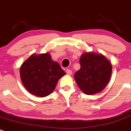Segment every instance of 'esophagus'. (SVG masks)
<instances>
[{"instance_id": "1", "label": "esophagus", "mask_w": 131, "mask_h": 131, "mask_svg": "<svg viewBox=\"0 0 131 131\" xmlns=\"http://www.w3.org/2000/svg\"><path fill=\"white\" fill-rule=\"evenodd\" d=\"M66 73L68 74V75H71L72 74V71L69 69H67L66 70Z\"/></svg>"}]
</instances>
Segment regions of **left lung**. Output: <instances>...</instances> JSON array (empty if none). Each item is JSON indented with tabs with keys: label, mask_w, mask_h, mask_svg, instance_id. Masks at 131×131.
I'll return each instance as SVG.
<instances>
[{
	"label": "left lung",
	"mask_w": 131,
	"mask_h": 131,
	"mask_svg": "<svg viewBox=\"0 0 131 131\" xmlns=\"http://www.w3.org/2000/svg\"><path fill=\"white\" fill-rule=\"evenodd\" d=\"M80 69L74 73L80 89L88 95L102 91L110 80L112 66L104 55L85 53L80 59Z\"/></svg>",
	"instance_id": "left-lung-1"
}]
</instances>
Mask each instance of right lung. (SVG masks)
Segmentation results:
<instances>
[{
  "mask_svg": "<svg viewBox=\"0 0 131 131\" xmlns=\"http://www.w3.org/2000/svg\"><path fill=\"white\" fill-rule=\"evenodd\" d=\"M21 80L28 91L39 97L49 95L58 80L66 74L58 63L53 62L49 53L32 54L21 66Z\"/></svg>",
  "mask_w": 131,
  "mask_h": 131,
  "instance_id": "right-lung-1",
  "label": "right lung"
}]
</instances>
